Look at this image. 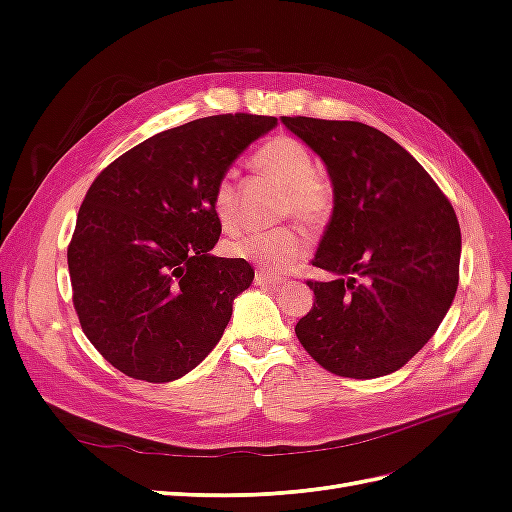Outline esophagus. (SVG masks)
<instances>
[{"label": "esophagus", "mask_w": 512, "mask_h": 512, "mask_svg": "<svg viewBox=\"0 0 512 512\" xmlns=\"http://www.w3.org/2000/svg\"><path fill=\"white\" fill-rule=\"evenodd\" d=\"M254 282L258 284V286H277V284H284L286 280L282 275H273V273H269V271H256V275H254Z\"/></svg>", "instance_id": "obj_1"}]
</instances>
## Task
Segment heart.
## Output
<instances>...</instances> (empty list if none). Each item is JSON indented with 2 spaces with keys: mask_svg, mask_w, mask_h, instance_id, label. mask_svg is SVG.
Here are the masks:
<instances>
[{
  "mask_svg": "<svg viewBox=\"0 0 512 512\" xmlns=\"http://www.w3.org/2000/svg\"><path fill=\"white\" fill-rule=\"evenodd\" d=\"M260 173L286 188L284 211L294 213L305 224H320L329 218L333 207L331 185L316 173L314 153L299 138L273 136L252 158ZM213 213L230 230L239 220L237 181L224 175L213 190ZM232 258H241L267 271H286L305 254V241L294 226L275 230H247L226 243Z\"/></svg>",
  "mask_w": 512,
  "mask_h": 512,
  "instance_id": "heart-1",
  "label": "heart"
}]
</instances>
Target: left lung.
Wrapping results in <instances>:
<instances>
[{
    "label": "left lung",
    "instance_id": "8db88e82",
    "mask_svg": "<svg viewBox=\"0 0 512 512\" xmlns=\"http://www.w3.org/2000/svg\"><path fill=\"white\" fill-rule=\"evenodd\" d=\"M318 153L333 213L307 282L316 301L294 333L331 374L380 378L438 331L459 284L461 230L448 198L391 136L359 121L282 117Z\"/></svg>",
    "mask_w": 512,
    "mask_h": 512
}]
</instances>
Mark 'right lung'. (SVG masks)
<instances>
[{
  "label": "right lung",
  "instance_id": "obj_1",
  "mask_svg": "<svg viewBox=\"0 0 512 512\" xmlns=\"http://www.w3.org/2000/svg\"><path fill=\"white\" fill-rule=\"evenodd\" d=\"M275 117L215 115L164 130L91 183L68 245L72 301L94 348L123 374L173 382L220 342L254 269L211 250L213 190Z\"/></svg>",
  "mask_w": 512,
  "mask_h": 512
}]
</instances>
